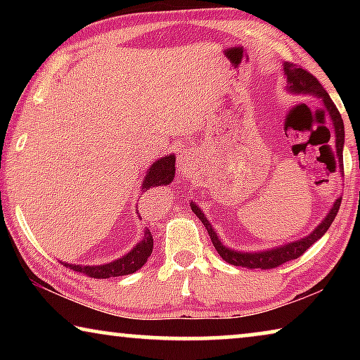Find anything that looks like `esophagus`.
Listing matches in <instances>:
<instances>
[{"label": "esophagus", "instance_id": "esophagus-1", "mask_svg": "<svg viewBox=\"0 0 360 360\" xmlns=\"http://www.w3.org/2000/svg\"><path fill=\"white\" fill-rule=\"evenodd\" d=\"M193 165V157L188 152H185V154L180 155V162H179V169H181V172L190 169V167Z\"/></svg>", "mask_w": 360, "mask_h": 360}]
</instances>
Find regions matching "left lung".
Here are the masks:
<instances>
[{
    "instance_id": "1",
    "label": "left lung",
    "mask_w": 360,
    "mask_h": 360,
    "mask_svg": "<svg viewBox=\"0 0 360 360\" xmlns=\"http://www.w3.org/2000/svg\"><path fill=\"white\" fill-rule=\"evenodd\" d=\"M283 73H285V78H287V86L285 88H287L288 93H292V95L314 96L323 103L321 112L323 115H328L329 121H331V127H329V129L326 127L328 139L329 137L333 139L334 152H336L338 160H339V169H341V172H342L344 170L342 169L344 122H342L341 115H339L338 108L334 106L333 100L329 98L328 91L324 90L321 83H319L309 72L303 70V68H300L297 65H293V63L285 62ZM341 200L342 198L339 196V198L334 201L331 210H329V213L326 214V218H324L321 223H319L308 236H304V238H302V239L292 240V243L277 245V248L257 250V252H244V250H236L233 248L224 245L223 243H221L218 233H216V231L213 229V226H211V223L208 221V216H205V213L201 211L200 206L193 203V201H191L190 206H191V211H193V213L201 219V223L205 224V228H206V231H208V234L211 238V243H213L214 249L218 250V254L226 260V262L233 264V265H236V267L267 270V269H275V267H278V265L288 262V260L300 257V255H302L307 249L311 248V245L316 243L319 238H323L324 233L329 229V226H331L334 218H336L339 206H341Z\"/></svg>"
}]
</instances>
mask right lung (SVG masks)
Segmentation results:
<instances>
[{"label":"right lung","instance_id":"add662e5","mask_svg":"<svg viewBox=\"0 0 360 360\" xmlns=\"http://www.w3.org/2000/svg\"><path fill=\"white\" fill-rule=\"evenodd\" d=\"M175 176V155H165L157 159L154 164L149 167L147 174L142 180L141 191L144 193L149 188H154V186H164L172 184ZM152 249H154V239H152V234L149 229L144 231V238L139 240L134 248H132L129 252L122 257L111 260L108 264H100V265H80V264H67V267H70L75 272H82L88 275L91 278H110V277H121V275H129L134 274L136 270H139L142 265L147 262L149 255L152 254Z\"/></svg>","mask_w":360,"mask_h":360}]
</instances>
